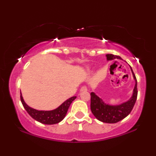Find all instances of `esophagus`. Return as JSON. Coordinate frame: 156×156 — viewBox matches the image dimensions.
<instances>
[{
    "label": "esophagus",
    "instance_id": "34e87169",
    "mask_svg": "<svg viewBox=\"0 0 156 156\" xmlns=\"http://www.w3.org/2000/svg\"><path fill=\"white\" fill-rule=\"evenodd\" d=\"M87 91V87L86 86H83L81 87L80 91Z\"/></svg>",
    "mask_w": 156,
    "mask_h": 156
}]
</instances>
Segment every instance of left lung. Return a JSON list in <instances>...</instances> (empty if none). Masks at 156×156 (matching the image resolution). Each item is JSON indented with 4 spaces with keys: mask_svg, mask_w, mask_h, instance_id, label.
<instances>
[{
    "mask_svg": "<svg viewBox=\"0 0 156 156\" xmlns=\"http://www.w3.org/2000/svg\"><path fill=\"white\" fill-rule=\"evenodd\" d=\"M108 61L114 59H122L121 57L112 54H107L106 55ZM132 74L134 80H135V87H134L132 97L127 101L119 104V105H109L106 104L101 98H99L95 93L91 92V111L98 120L104 123H115L119 122L126 118L133 109L134 104L137 99V80L134 74L132 68L131 67Z\"/></svg>",
    "mask_w": 156,
    "mask_h": 156,
    "instance_id": "left-lung-1",
    "label": "left lung"
}]
</instances>
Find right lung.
<instances>
[{"label": "right lung", "instance_id": "right-lung-1", "mask_svg": "<svg viewBox=\"0 0 156 156\" xmlns=\"http://www.w3.org/2000/svg\"><path fill=\"white\" fill-rule=\"evenodd\" d=\"M76 98V97H72L63 102L59 107L51 111H38L35 108L30 107L27 105L24 99H23L22 94L20 92V100L22 102L23 107L27 111L28 114L32 118L43 124L52 125L60 122L65 118L67 114V110L70 104Z\"/></svg>", "mask_w": 156, "mask_h": 156}]
</instances>
